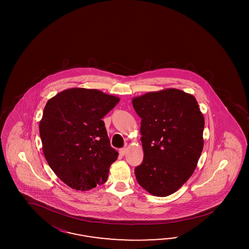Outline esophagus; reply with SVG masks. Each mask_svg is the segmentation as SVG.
<instances>
[{
	"mask_svg": "<svg viewBox=\"0 0 249 249\" xmlns=\"http://www.w3.org/2000/svg\"><path fill=\"white\" fill-rule=\"evenodd\" d=\"M126 151H127L126 148H121V149H120V151H119V153H120L121 156H124V154L126 153Z\"/></svg>",
	"mask_w": 249,
	"mask_h": 249,
	"instance_id": "obj_1",
	"label": "esophagus"
}]
</instances>
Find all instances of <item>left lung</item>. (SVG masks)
<instances>
[{
	"instance_id": "left-lung-1",
	"label": "left lung",
	"mask_w": 249,
	"mask_h": 249,
	"mask_svg": "<svg viewBox=\"0 0 249 249\" xmlns=\"http://www.w3.org/2000/svg\"><path fill=\"white\" fill-rule=\"evenodd\" d=\"M141 121L144 158L139 184L156 196L175 193L196 170L204 147V119L196 98L168 89L132 99Z\"/></svg>"
}]
</instances>
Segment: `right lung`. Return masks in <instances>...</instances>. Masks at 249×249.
<instances>
[{
    "label": "right lung",
    "mask_w": 249,
    "mask_h": 249,
    "mask_svg": "<svg viewBox=\"0 0 249 249\" xmlns=\"http://www.w3.org/2000/svg\"><path fill=\"white\" fill-rule=\"evenodd\" d=\"M120 98L98 89H70L46 103L40 121L45 159L67 185L89 191L107 181L119 153L102 121Z\"/></svg>",
    "instance_id": "right-lung-1"
}]
</instances>
